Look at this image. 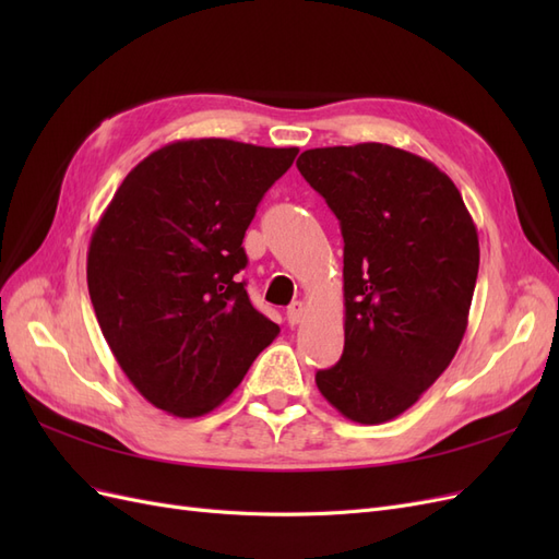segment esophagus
<instances>
[{
	"label": "esophagus",
	"instance_id": "obj_1",
	"mask_svg": "<svg viewBox=\"0 0 559 559\" xmlns=\"http://www.w3.org/2000/svg\"><path fill=\"white\" fill-rule=\"evenodd\" d=\"M306 317V302H292L289 308H286V319H289V324H298V321Z\"/></svg>",
	"mask_w": 559,
	"mask_h": 559
}]
</instances>
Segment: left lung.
Instances as JSON below:
<instances>
[{
  "mask_svg": "<svg viewBox=\"0 0 559 559\" xmlns=\"http://www.w3.org/2000/svg\"><path fill=\"white\" fill-rule=\"evenodd\" d=\"M296 165L345 240V349L314 382L347 419L382 425L415 405L462 345L478 230L452 179L411 151L324 146Z\"/></svg>",
  "mask_w": 559,
  "mask_h": 559,
  "instance_id": "left-lung-1",
  "label": "left lung"
}]
</instances>
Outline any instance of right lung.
Returning a JSON list of instances; mask_svg holds the SVG:
<instances>
[{"instance_id": "right-lung-1", "label": "right lung", "mask_w": 559, "mask_h": 559, "mask_svg": "<svg viewBox=\"0 0 559 559\" xmlns=\"http://www.w3.org/2000/svg\"><path fill=\"white\" fill-rule=\"evenodd\" d=\"M298 154L233 140H179L118 186L88 247V294L134 389L175 417L222 405L280 326L238 273L245 230Z\"/></svg>"}]
</instances>
